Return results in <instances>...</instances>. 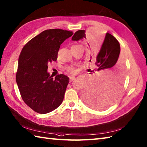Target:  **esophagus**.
Returning <instances> with one entry per match:
<instances>
[{"label": "esophagus", "instance_id": "1", "mask_svg": "<svg viewBox=\"0 0 147 147\" xmlns=\"http://www.w3.org/2000/svg\"><path fill=\"white\" fill-rule=\"evenodd\" d=\"M76 78L75 77H70V81L71 82H73V81H74V80H76Z\"/></svg>", "mask_w": 147, "mask_h": 147}]
</instances>
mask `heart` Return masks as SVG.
<instances>
[{"label": "heart", "instance_id": "1", "mask_svg": "<svg viewBox=\"0 0 147 147\" xmlns=\"http://www.w3.org/2000/svg\"><path fill=\"white\" fill-rule=\"evenodd\" d=\"M65 70H66L67 72H68V73H71V74H74L76 73V68L73 67V66H67L65 67Z\"/></svg>", "mask_w": 147, "mask_h": 147}]
</instances>
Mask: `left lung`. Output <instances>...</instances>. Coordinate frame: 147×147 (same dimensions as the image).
I'll return each mask as SVG.
<instances>
[{"label": "left lung", "mask_w": 147, "mask_h": 147, "mask_svg": "<svg viewBox=\"0 0 147 147\" xmlns=\"http://www.w3.org/2000/svg\"><path fill=\"white\" fill-rule=\"evenodd\" d=\"M83 38H86L85 30H82L74 33L72 40L78 41ZM120 50L117 39L107 33L98 54L96 56L90 55V61L92 59L95 61L94 69L90 73L93 78L92 84L86 87L82 95L84 102L90 107L104 110L113 104L119 95V82L114 80L117 73L113 69Z\"/></svg>", "instance_id": "8db88e82"}]
</instances>
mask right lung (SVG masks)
Returning a JSON list of instances; mask_svg holds the SVG:
<instances>
[{"label": "right lung", "mask_w": 147, "mask_h": 147, "mask_svg": "<svg viewBox=\"0 0 147 147\" xmlns=\"http://www.w3.org/2000/svg\"><path fill=\"white\" fill-rule=\"evenodd\" d=\"M73 34L62 29L47 30L22 49L16 80L22 99L37 113H49L63 100L69 78L61 74L53 79L47 73L48 64L56 61L61 45Z\"/></svg>", "instance_id": "add662e5"}]
</instances>
